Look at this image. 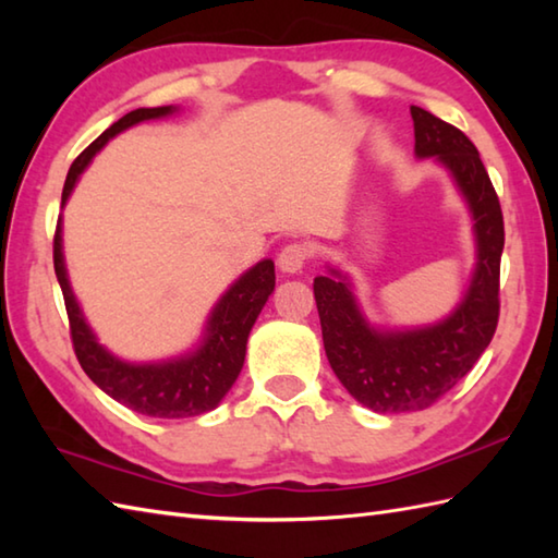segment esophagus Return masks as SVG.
I'll return each mask as SVG.
<instances>
[{"label": "esophagus", "instance_id": "esophagus-1", "mask_svg": "<svg viewBox=\"0 0 558 558\" xmlns=\"http://www.w3.org/2000/svg\"><path fill=\"white\" fill-rule=\"evenodd\" d=\"M310 256H312L310 246L302 242H292L278 254V266L286 272H298V270H302V266L306 264V258Z\"/></svg>", "mask_w": 558, "mask_h": 558}]
</instances>
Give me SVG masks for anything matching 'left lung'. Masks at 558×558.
I'll list each match as a JSON object with an SVG mask.
<instances>
[{
    "label": "left lung",
    "mask_w": 558,
    "mask_h": 558,
    "mask_svg": "<svg viewBox=\"0 0 558 558\" xmlns=\"http://www.w3.org/2000/svg\"><path fill=\"white\" fill-rule=\"evenodd\" d=\"M414 153L434 158L453 174L475 220L477 266L465 298L444 322L412 330H376L366 324L345 276L314 278V298L326 357L348 393L381 414L432 408L465 376L494 338L499 324V276L504 216L499 196L475 144L417 105Z\"/></svg>",
    "instance_id": "8db88e82"
}]
</instances>
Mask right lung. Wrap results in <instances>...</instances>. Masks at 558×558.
Segmentation results:
<instances>
[{
	"mask_svg": "<svg viewBox=\"0 0 558 558\" xmlns=\"http://www.w3.org/2000/svg\"><path fill=\"white\" fill-rule=\"evenodd\" d=\"M172 112V105H165V108H138L124 114L122 120H117L110 129H105L69 168L62 192V206L66 204L78 174L86 170L90 158L112 136L138 122L158 120V117H168ZM54 272L64 294L71 342H74L81 369L88 374L93 384L102 388L117 402H122L129 410L160 420L198 417V414L218 408V402L225 398V393H228L242 372L248 330H252L260 310H264V304L270 298L272 288H276V266H272V260H258L254 268H248L222 294L208 318L206 336L198 350L170 362L129 364L117 360L114 354H110L96 340L86 318L81 314L74 292L69 288L62 256V218L57 220L54 230Z\"/></svg>",
	"mask_w": 558,
	"mask_h": 558,
	"instance_id": "right-lung-1",
	"label": "right lung"
}]
</instances>
